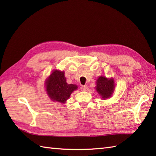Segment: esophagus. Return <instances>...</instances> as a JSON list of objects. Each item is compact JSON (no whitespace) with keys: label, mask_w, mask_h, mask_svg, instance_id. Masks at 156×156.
Instances as JSON below:
<instances>
[{"label":"esophagus","mask_w":156,"mask_h":156,"mask_svg":"<svg viewBox=\"0 0 156 156\" xmlns=\"http://www.w3.org/2000/svg\"><path fill=\"white\" fill-rule=\"evenodd\" d=\"M88 86H87V85H84V86H82V87H80V89H81V90H82V91H86V90H88Z\"/></svg>","instance_id":"34e87169"}]
</instances>
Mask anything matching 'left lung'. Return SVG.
Here are the masks:
<instances>
[{
  "label": "left lung",
  "mask_w": 156,
  "mask_h": 156,
  "mask_svg": "<svg viewBox=\"0 0 156 156\" xmlns=\"http://www.w3.org/2000/svg\"><path fill=\"white\" fill-rule=\"evenodd\" d=\"M96 90L101 95L102 98L107 99L110 98L115 89V82L112 78H107L105 76L98 77L96 82Z\"/></svg>",
  "instance_id": "1"
}]
</instances>
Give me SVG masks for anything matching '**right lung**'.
<instances>
[{"label": "right lung", "mask_w": 156, "mask_h": 156, "mask_svg": "<svg viewBox=\"0 0 156 156\" xmlns=\"http://www.w3.org/2000/svg\"><path fill=\"white\" fill-rule=\"evenodd\" d=\"M45 89L49 98L53 101L65 103L72 92L78 87L76 84L66 82L64 72L55 69L45 80Z\"/></svg>", "instance_id": "add662e5"}]
</instances>
